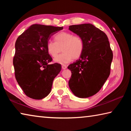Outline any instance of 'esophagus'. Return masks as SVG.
Returning <instances> with one entry per match:
<instances>
[{"instance_id": "1", "label": "esophagus", "mask_w": 131, "mask_h": 131, "mask_svg": "<svg viewBox=\"0 0 131 131\" xmlns=\"http://www.w3.org/2000/svg\"><path fill=\"white\" fill-rule=\"evenodd\" d=\"M66 68H67V66L66 65H63L62 66V69H66Z\"/></svg>"}]
</instances>
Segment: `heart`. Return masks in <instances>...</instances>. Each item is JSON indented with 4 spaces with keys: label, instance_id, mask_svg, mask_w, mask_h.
<instances>
[{
    "label": "heart",
    "instance_id": "heart-1",
    "mask_svg": "<svg viewBox=\"0 0 131 131\" xmlns=\"http://www.w3.org/2000/svg\"><path fill=\"white\" fill-rule=\"evenodd\" d=\"M54 39L55 41L50 40L47 42L46 48L48 54L53 58L57 57L62 49L63 52L54 60L57 63H69L73 58H79L83 52L84 41L79 35L61 32L55 35Z\"/></svg>",
    "mask_w": 131,
    "mask_h": 131
}]
</instances>
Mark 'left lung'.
I'll list each match as a JSON object with an SVG mask.
<instances>
[{"label":"left lung","instance_id":"left-lung-1","mask_svg":"<svg viewBox=\"0 0 131 131\" xmlns=\"http://www.w3.org/2000/svg\"><path fill=\"white\" fill-rule=\"evenodd\" d=\"M69 28L82 37L84 44L80 59L68 66L72 72L69 86L76 96L88 97L101 89L109 76L113 52L107 35L92 24Z\"/></svg>","mask_w":131,"mask_h":131}]
</instances>
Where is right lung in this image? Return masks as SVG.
<instances>
[{
    "instance_id": "add662e5",
    "label": "right lung",
    "mask_w": 131,
    "mask_h": 131,
    "mask_svg": "<svg viewBox=\"0 0 131 131\" xmlns=\"http://www.w3.org/2000/svg\"><path fill=\"white\" fill-rule=\"evenodd\" d=\"M63 27L34 24L18 37L13 58L15 77L26 96L41 99L51 92L61 64H50L52 59L46 48L53 35Z\"/></svg>"
}]
</instances>
